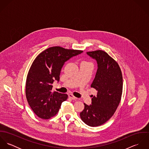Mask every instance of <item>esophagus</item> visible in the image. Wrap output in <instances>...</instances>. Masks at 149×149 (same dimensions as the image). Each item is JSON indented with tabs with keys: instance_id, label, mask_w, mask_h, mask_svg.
I'll return each instance as SVG.
<instances>
[{
	"instance_id": "34e87169",
	"label": "esophagus",
	"mask_w": 149,
	"mask_h": 149,
	"mask_svg": "<svg viewBox=\"0 0 149 149\" xmlns=\"http://www.w3.org/2000/svg\"><path fill=\"white\" fill-rule=\"evenodd\" d=\"M68 96H69V98H70L71 99H72V100H76L77 99V97H76L75 96H74L72 94H69L68 95Z\"/></svg>"
}]
</instances>
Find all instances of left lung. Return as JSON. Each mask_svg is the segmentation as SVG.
Segmentation results:
<instances>
[{
	"instance_id": "1",
	"label": "left lung",
	"mask_w": 149,
	"mask_h": 149,
	"mask_svg": "<svg viewBox=\"0 0 149 149\" xmlns=\"http://www.w3.org/2000/svg\"><path fill=\"white\" fill-rule=\"evenodd\" d=\"M97 64L95 77L91 85L97 91L92 98V103H84L80 112L81 120L91 127L102 125L114 114L121 100L123 77L117 62L103 50L86 52Z\"/></svg>"
}]
</instances>
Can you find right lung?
Returning a JSON list of instances; mask_svg holds the SVG:
<instances>
[{
    "instance_id": "right-lung-1",
    "label": "right lung",
    "mask_w": 149,
    "mask_h": 149,
    "mask_svg": "<svg viewBox=\"0 0 149 149\" xmlns=\"http://www.w3.org/2000/svg\"><path fill=\"white\" fill-rule=\"evenodd\" d=\"M82 52L54 46L43 51L34 60L27 76L26 96L37 116L48 119L57 113L68 95L52 92V84L55 80L59 81L64 63Z\"/></svg>"
}]
</instances>
